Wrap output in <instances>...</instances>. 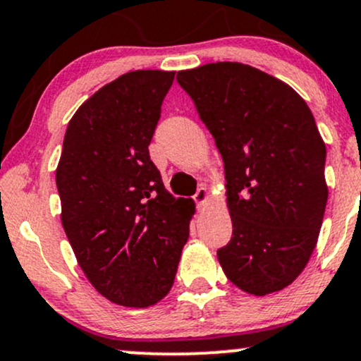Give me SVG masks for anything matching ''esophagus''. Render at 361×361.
Here are the masks:
<instances>
[{"label": "esophagus", "instance_id": "esophagus-1", "mask_svg": "<svg viewBox=\"0 0 361 361\" xmlns=\"http://www.w3.org/2000/svg\"><path fill=\"white\" fill-rule=\"evenodd\" d=\"M192 199L197 206H202V204H206V201L209 199V192H207L206 188H199L197 192L192 196Z\"/></svg>", "mask_w": 361, "mask_h": 361}]
</instances>
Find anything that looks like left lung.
<instances>
[{
  "mask_svg": "<svg viewBox=\"0 0 361 361\" xmlns=\"http://www.w3.org/2000/svg\"><path fill=\"white\" fill-rule=\"evenodd\" d=\"M223 157L233 236L218 250L241 290L290 286L314 252L328 185L326 145L306 101L274 75L240 62L177 72Z\"/></svg>",
  "mask_w": 361,
  "mask_h": 361,
  "instance_id": "1",
  "label": "left lung"
}]
</instances>
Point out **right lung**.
I'll return each mask as SVG.
<instances>
[{"mask_svg":"<svg viewBox=\"0 0 361 361\" xmlns=\"http://www.w3.org/2000/svg\"><path fill=\"white\" fill-rule=\"evenodd\" d=\"M176 72H126L75 111L55 182L62 226L92 287L114 304L148 307L176 279L194 202L164 188L150 160L160 106Z\"/></svg>","mask_w":361,"mask_h":361,"instance_id":"obj_1","label":"right lung"}]
</instances>
